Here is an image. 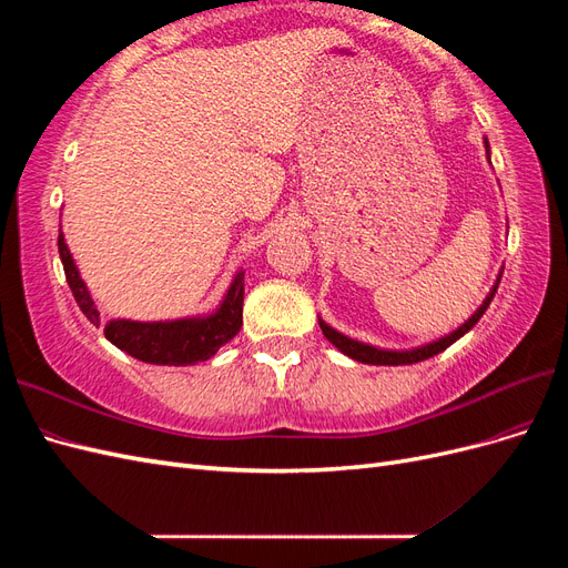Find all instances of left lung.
Segmentation results:
<instances>
[{"label": "left lung", "instance_id": "8db88e82", "mask_svg": "<svg viewBox=\"0 0 568 568\" xmlns=\"http://www.w3.org/2000/svg\"><path fill=\"white\" fill-rule=\"evenodd\" d=\"M486 149H488V140H486ZM500 277H503V274H500ZM500 277H497V282H495L490 294H488V298L484 301V305H480L478 311L467 322H464L457 332H453L450 336H443V338H438L434 343H426V346L415 348V351H382V348H374V346H367V343H359V341H353L348 336L338 334L336 329H332V326L326 324V322H322V320H320V329H322V334L326 338L334 343V346L343 355L357 359V363H365V365H412V363H422V359L434 357V355L443 353L448 346H453L457 338H462L480 317H484V313L488 311V305H490V301L495 296L497 284H500Z\"/></svg>", "mask_w": 568, "mask_h": 568}]
</instances>
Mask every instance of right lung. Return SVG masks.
<instances>
[{
    "instance_id": "1",
    "label": "right lung",
    "mask_w": 568,
    "mask_h": 568,
    "mask_svg": "<svg viewBox=\"0 0 568 568\" xmlns=\"http://www.w3.org/2000/svg\"><path fill=\"white\" fill-rule=\"evenodd\" d=\"M59 255L65 272V282L71 286L73 296L80 305L82 315L94 326H99V311L90 296L88 286L80 280V272L73 263V255L68 251L63 234H59ZM242 307H244V272H239L225 301L217 307V313L209 317L175 320V322H130V320H111L104 326L106 338L115 348L128 355L142 359L149 365H196L213 357L220 346L232 341L242 329Z\"/></svg>"
}]
</instances>
